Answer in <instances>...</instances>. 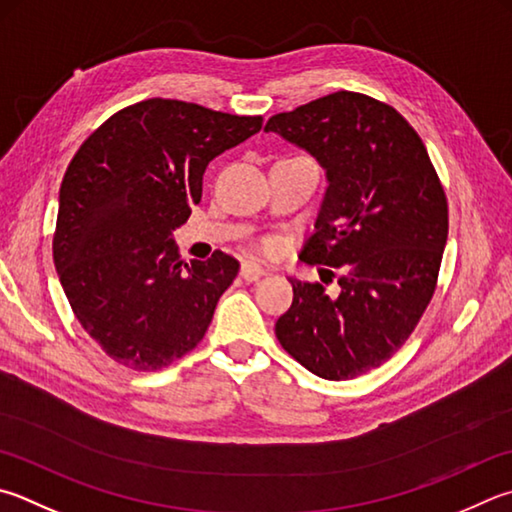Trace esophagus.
I'll use <instances>...</instances> for the list:
<instances>
[{
  "mask_svg": "<svg viewBox=\"0 0 512 512\" xmlns=\"http://www.w3.org/2000/svg\"><path fill=\"white\" fill-rule=\"evenodd\" d=\"M239 275L244 277L246 282H255V280H259V277H262V275H266V268H264L262 264L253 262V259H246V262H241Z\"/></svg>",
  "mask_w": 512,
  "mask_h": 512,
  "instance_id": "esophagus-1",
  "label": "esophagus"
}]
</instances>
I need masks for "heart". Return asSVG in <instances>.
Returning a JSON list of instances; mask_svg holds the SVG:
<instances>
[{
	"label": "heart",
	"mask_w": 512,
	"mask_h": 512,
	"mask_svg": "<svg viewBox=\"0 0 512 512\" xmlns=\"http://www.w3.org/2000/svg\"><path fill=\"white\" fill-rule=\"evenodd\" d=\"M268 248H275V241H268Z\"/></svg>",
	"instance_id": "1"
}]
</instances>
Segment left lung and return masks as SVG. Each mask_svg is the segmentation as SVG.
Segmentation results:
<instances>
[{
    "instance_id": "1",
    "label": "left lung",
    "mask_w": 512,
    "mask_h": 512,
    "mask_svg": "<svg viewBox=\"0 0 512 512\" xmlns=\"http://www.w3.org/2000/svg\"><path fill=\"white\" fill-rule=\"evenodd\" d=\"M264 132L309 152L327 192L306 264L340 271L338 293L291 277L280 345L327 380L380 367L430 304L448 241V201L412 125L385 102L336 91L268 118ZM333 275V271H327Z\"/></svg>"
}]
</instances>
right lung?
<instances>
[{"label":"right lung","instance_id":"right-lung-1","mask_svg":"<svg viewBox=\"0 0 512 512\" xmlns=\"http://www.w3.org/2000/svg\"><path fill=\"white\" fill-rule=\"evenodd\" d=\"M262 120L150 98L105 120L73 156L53 262L82 329L111 360L154 371L206 336L239 262L221 250L183 262L172 232L201 201L208 163Z\"/></svg>","mask_w":512,"mask_h":512}]
</instances>
